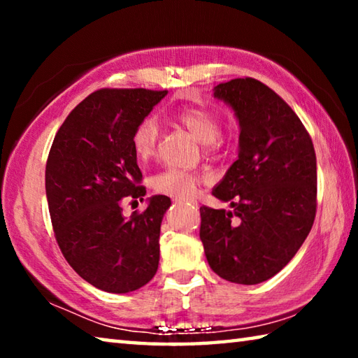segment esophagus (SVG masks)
Masks as SVG:
<instances>
[{"mask_svg":"<svg viewBox=\"0 0 358 358\" xmlns=\"http://www.w3.org/2000/svg\"><path fill=\"white\" fill-rule=\"evenodd\" d=\"M187 205H192V207H197V201H194V199H187V201H185Z\"/></svg>","mask_w":358,"mask_h":358,"instance_id":"obj_1","label":"esophagus"}]
</instances>
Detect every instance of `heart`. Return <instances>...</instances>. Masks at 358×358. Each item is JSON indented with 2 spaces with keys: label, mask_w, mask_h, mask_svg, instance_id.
<instances>
[{
  "label": "heart",
  "mask_w": 358,
  "mask_h": 358,
  "mask_svg": "<svg viewBox=\"0 0 358 358\" xmlns=\"http://www.w3.org/2000/svg\"><path fill=\"white\" fill-rule=\"evenodd\" d=\"M175 120L186 128L191 134L202 142L205 151H213L221 142L220 129L221 121L217 113L205 107H186L175 113ZM157 142H159V126L155 117H145L132 132V147L141 161H148L155 156ZM203 181L201 175L180 171V169H166L151 180L153 189L171 197L187 199L196 194L199 185Z\"/></svg>",
  "instance_id": "heart-1"
}]
</instances>
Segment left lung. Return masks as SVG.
<instances>
[{
	"label": "left lung",
	"mask_w": 358,
	"mask_h": 358,
	"mask_svg": "<svg viewBox=\"0 0 358 358\" xmlns=\"http://www.w3.org/2000/svg\"><path fill=\"white\" fill-rule=\"evenodd\" d=\"M240 121L238 159L213 189L232 211L201 207V240L222 280L259 284L300 250L317 208L316 151L280 94L252 77L215 87Z\"/></svg>",
	"instance_id": "1"
}]
</instances>
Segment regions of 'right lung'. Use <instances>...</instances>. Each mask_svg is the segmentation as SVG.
I'll return each instance as SVG.
<instances>
[{"instance_id":"add662e5","label":"right lung","mask_w":358,"mask_h":358,"mask_svg":"<svg viewBox=\"0 0 358 358\" xmlns=\"http://www.w3.org/2000/svg\"><path fill=\"white\" fill-rule=\"evenodd\" d=\"M166 90L101 88L87 96L53 138L45 194L57 243L68 264L94 287L126 294L147 284L159 264L167 196L124 217L121 203L143 201L132 132Z\"/></svg>"}]
</instances>
